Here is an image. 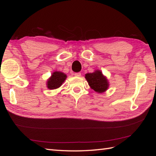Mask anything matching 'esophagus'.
<instances>
[{
	"label": "esophagus",
	"mask_w": 156,
	"mask_h": 156,
	"mask_svg": "<svg viewBox=\"0 0 156 156\" xmlns=\"http://www.w3.org/2000/svg\"><path fill=\"white\" fill-rule=\"evenodd\" d=\"M75 76H77V77H80L81 76V73L80 72H77V73H75L74 74Z\"/></svg>",
	"instance_id": "esophagus-1"
}]
</instances>
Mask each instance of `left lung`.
<instances>
[{
  "instance_id": "obj_1",
  "label": "left lung",
  "mask_w": 156,
  "mask_h": 156,
  "mask_svg": "<svg viewBox=\"0 0 156 156\" xmlns=\"http://www.w3.org/2000/svg\"><path fill=\"white\" fill-rule=\"evenodd\" d=\"M85 78L91 88L99 93L104 92L108 87V81L101 71L88 73L85 75Z\"/></svg>"
}]
</instances>
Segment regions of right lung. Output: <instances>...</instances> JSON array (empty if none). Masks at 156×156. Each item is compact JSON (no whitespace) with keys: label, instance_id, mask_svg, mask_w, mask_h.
Listing matches in <instances>:
<instances>
[{"label":"right lung","instance_id":"1","mask_svg":"<svg viewBox=\"0 0 156 156\" xmlns=\"http://www.w3.org/2000/svg\"><path fill=\"white\" fill-rule=\"evenodd\" d=\"M66 77L67 76L64 73L61 72H54L48 81V88L51 90L59 88L64 82Z\"/></svg>","mask_w":156,"mask_h":156}]
</instances>
